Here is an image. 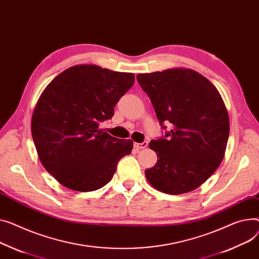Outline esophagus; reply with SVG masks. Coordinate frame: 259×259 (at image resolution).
<instances>
[{
  "instance_id": "obj_1",
  "label": "esophagus",
  "mask_w": 259,
  "mask_h": 259,
  "mask_svg": "<svg viewBox=\"0 0 259 259\" xmlns=\"http://www.w3.org/2000/svg\"><path fill=\"white\" fill-rule=\"evenodd\" d=\"M134 148L136 150H142V149H145L147 148L148 146V142H143V143H134Z\"/></svg>"
}]
</instances>
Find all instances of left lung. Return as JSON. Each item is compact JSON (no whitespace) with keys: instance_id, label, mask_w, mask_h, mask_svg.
<instances>
[{"instance_id":"8db88e82","label":"left lung","mask_w":259,"mask_h":259,"mask_svg":"<svg viewBox=\"0 0 259 259\" xmlns=\"http://www.w3.org/2000/svg\"><path fill=\"white\" fill-rule=\"evenodd\" d=\"M149 96L164 137L151 141L157 162L146 169L149 183L169 195L192 192L221 164L229 136V116L219 91L191 68L176 67L136 76Z\"/></svg>"}]
</instances>
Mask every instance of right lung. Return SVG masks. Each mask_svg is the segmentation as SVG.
<instances>
[{"label": "right lung", "instance_id": "right-lung-1", "mask_svg": "<svg viewBox=\"0 0 259 259\" xmlns=\"http://www.w3.org/2000/svg\"><path fill=\"white\" fill-rule=\"evenodd\" d=\"M134 83V74L80 64L60 73L42 92L31 132L44 167L63 186L93 192L113 177L117 162L133 149L99 129Z\"/></svg>", "mask_w": 259, "mask_h": 259}]
</instances>
